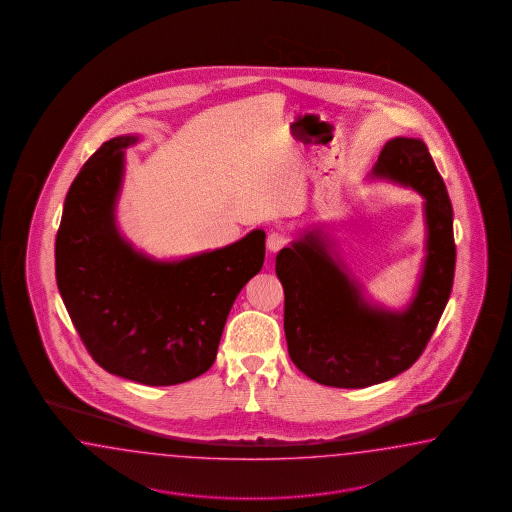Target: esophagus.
<instances>
[{"instance_id": "1", "label": "esophagus", "mask_w": 512, "mask_h": 512, "mask_svg": "<svg viewBox=\"0 0 512 512\" xmlns=\"http://www.w3.org/2000/svg\"><path fill=\"white\" fill-rule=\"evenodd\" d=\"M288 242H290V237H288L286 233H281V231H272V233L268 235V240H266L268 250L273 251V253L286 248Z\"/></svg>"}]
</instances>
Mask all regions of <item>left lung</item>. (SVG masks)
Masks as SVG:
<instances>
[{"label": "left lung", "mask_w": 512, "mask_h": 512, "mask_svg": "<svg viewBox=\"0 0 512 512\" xmlns=\"http://www.w3.org/2000/svg\"><path fill=\"white\" fill-rule=\"evenodd\" d=\"M373 176L409 185L426 200L428 255L404 312L369 307L314 231L279 251L275 261L288 354L323 386L360 389L409 369L432 338L454 284V211L428 147L411 137L387 141Z\"/></svg>", "instance_id": "left-lung-1"}]
</instances>
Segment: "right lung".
<instances>
[{
    "label": "right lung",
    "instance_id": "obj_1",
    "mask_svg": "<svg viewBox=\"0 0 512 512\" xmlns=\"http://www.w3.org/2000/svg\"><path fill=\"white\" fill-rule=\"evenodd\" d=\"M106 141L71 183L55 244L58 292L91 358L112 375L174 386L213 365L229 310L261 272L264 231L176 262L137 253L115 226L125 148Z\"/></svg>",
    "mask_w": 512,
    "mask_h": 512
}]
</instances>
